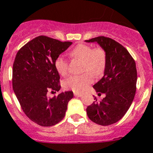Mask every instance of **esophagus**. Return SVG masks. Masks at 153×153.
<instances>
[{
  "label": "esophagus",
  "instance_id": "1",
  "mask_svg": "<svg viewBox=\"0 0 153 153\" xmlns=\"http://www.w3.org/2000/svg\"><path fill=\"white\" fill-rule=\"evenodd\" d=\"M74 96H77V97H80V96H82V94L79 93V92H74Z\"/></svg>",
  "mask_w": 153,
  "mask_h": 153
}]
</instances>
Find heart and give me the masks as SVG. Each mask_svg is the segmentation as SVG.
<instances>
[{
	"mask_svg": "<svg viewBox=\"0 0 153 153\" xmlns=\"http://www.w3.org/2000/svg\"><path fill=\"white\" fill-rule=\"evenodd\" d=\"M71 58L82 61L81 68L82 74L71 75L65 79L64 87L75 92H82L92 82V75L98 78L104 72L106 65V55L100 47L92 48L86 44H79L69 53ZM54 67L57 72L65 76L68 73V61L62 56H59L54 61Z\"/></svg>",
	"mask_w": 153,
	"mask_h": 153,
	"instance_id": "1",
	"label": "heart"
}]
</instances>
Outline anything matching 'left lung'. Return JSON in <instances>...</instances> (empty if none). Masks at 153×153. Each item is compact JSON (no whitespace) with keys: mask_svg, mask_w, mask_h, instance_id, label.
Listing matches in <instances>:
<instances>
[{"mask_svg":"<svg viewBox=\"0 0 153 153\" xmlns=\"http://www.w3.org/2000/svg\"><path fill=\"white\" fill-rule=\"evenodd\" d=\"M85 42H96L106 53L104 75L93 85L96 92L106 96L100 102L95 97L86 112L92 121L107 126L120 120L133 102L137 82L135 61L125 47L109 37H95Z\"/></svg>","mask_w":153,"mask_h":153,"instance_id":"left-lung-1","label":"left lung"}]
</instances>
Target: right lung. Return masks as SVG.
Returning a JSON list of instances; mask_svg holds the SVG:
<instances>
[{
  "mask_svg": "<svg viewBox=\"0 0 153 153\" xmlns=\"http://www.w3.org/2000/svg\"><path fill=\"white\" fill-rule=\"evenodd\" d=\"M72 44L39 36L18 51L12 70V86L23 112L36 124L51 127L65 117L72 91L48 98L47 92H59L60 75L54 61Z\"/></svg>",
  "mask_w": 153,
  "mask_h": 153,
  "instance_id": "right-lung-1",
  "label": "right lung"
}]
</instances>
